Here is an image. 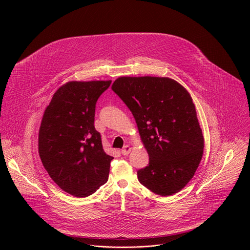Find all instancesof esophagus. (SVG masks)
Returning <instances> with one entry per match:
<instances>
[{
    "instance_id": "1",
    "label": "esophagus",
    "mask_w": 250,
    "mask_h": 250,
    "mask_svg": "<svg viewBox=\"0 0 250 250\" xmlns=\"http://www.w3.org/2000/svg\"><path fill=\"white\" fill-rule=\"evenodd\" d=\"M130 151H131V147L128 146V145H125V146L123 148V150H122V154H123L124 156H127V155L130 153Z\"/></svg>"
}]
</instances>
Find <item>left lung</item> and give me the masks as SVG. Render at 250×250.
Masks as SVG:
<instances>
[{
  "label": "left lung",
  "instance_id": "left-lung-1",
  "mask_svg": "<svg viewBox=\"0 0 250 250\" xmlns=\"http://www.w3.org/2000/svg\"><path fill=\"white\" fill-rule=\"evenodd\" d=\"M112 89L131 111L149 155L139 182L160 196L178 193L193 178L205 146L190 93L172 79L148 76L120 77Z\"/></svg>",
  "mask_w": 250,
  "mask_h": 250
}]
</instances>
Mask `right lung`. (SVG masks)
Masks as SVG:
<instances>
[{
	"mask_svg": "<svg viewBox=\"0 0 250 250\" xmlns=\"http://www.w3.org/2000/svg\"><path fill=\"white\" fill-rule=\"evenodd\" d=\"M111 81L69 82L46 107L39 130V155L50 178L66 193L87 197L108 180L114 159L94 127L95 105Z\"/></svg>",
	"mask_w": 250,
	"mask_h": 250,
	"instance_id": "1",
	"label": "right lung"
}]
</instances>
